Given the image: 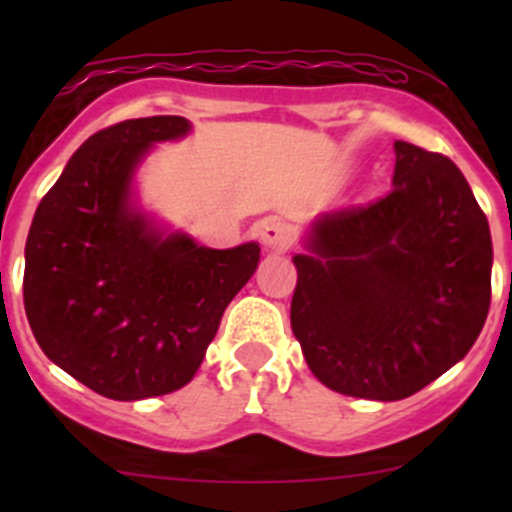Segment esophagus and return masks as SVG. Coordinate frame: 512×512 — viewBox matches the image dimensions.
Listing matches in <instances>:
<instances>
[{
  "label": "esophagus",
  "mask_w": 512,
  "mask_h": 512,
  "mask_svg": "<svg viewBox=\"0 0 512 512\" xmlns=\"http://www.w3.org/2000/svg\"><path fill=\"white\" fill-rule=\"evenodd\" d=\"M257 237H260V242L267 250H287L289 242H292L287 223H282L277 218L262 220L260 227H257Z\"/></svg>",
  "instance_id": "obj_1"
}]
</instances>
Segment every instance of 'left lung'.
<instances>
[{"label": "left lung", "mask_w": 512, "mask_h": 512, "mask_svg": "<svg viewBox=\"0 0 512 512\" xmlns=\"http://www.w3.org/2000/svg\"><path fill=\"white\" fill-rule=\"evenodd\" d=\"M394 188L334 210L294 255L292 332L339 394L399 401L476 344L490 307L488 218L451 158L396 141Z\"/></svg>", "instance_id": "8db88e82"}]
</instances>
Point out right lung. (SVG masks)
<instances>
[{"label":"right lung","mask_w":512,"mask_h":512,"mask_svg":"<svg viewBox=\"0 0 512 512\" xmlns=\"http://www.w3.org/2000/svg\"><path fill=\"white\" fill-rule=\"evenodd\" d=\"M183 116L131 118L94 133L41 198L27 237L24 309L41 352L116 401L188 384L260 245L210 250L163 237L131 205L153 143L183 138Z\"/></svg>","instance_id":"obj_1"}]
</instances>
